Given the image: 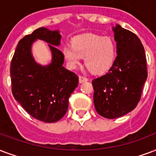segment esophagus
<instances>
[{
	"label": "esophagus",
	"instance_id": "esophagus-1",
	"mask_svg": "<svg viewBox=\"0 0 156 156\" xmlns=\"http://www.w3.org/2000/svg\"><path fill=\"white\" fill-rule=\"evenodd\" d=\"M79 83H85L87 81V78H85V77H83V76H79Z\"/></svg>",
	"mask_w": 156,
	"mask_h": 156
}]
</instances>
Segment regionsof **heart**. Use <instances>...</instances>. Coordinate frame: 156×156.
Here are the masks:
<instances>
[{
	"instance_id": "b5f03b06",
	"label": "heart",
	"mask_w": 156,
	"mask_h": 156,
	"mask_svg": "<svg viewBox=\"0 0 156 156\" xmlns=\"http://www.w3.org/2000/svg\"><path fill=\"white\" fill-rule=\"evenodd\" d=\"M62 55L70 69H76L84 57V64L89 71L101 74L114 64L115 45L110 37L84 33L74 37L71 40V46L63 48Z\"/></svg>"
}]
</instances>
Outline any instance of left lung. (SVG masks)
Here are the masks:
<instances>
[{
	"instance_id": "8db88e82",
	"label": "left lung",
	"mask_w": 156,
	"mask_h": 156,
	"mask_svg": "<svg viewBox=\"0 0 156 156\" xmlns=\"http://www.w3.org/2000/svg\"><path fill=\"white\" fill-rule=\"evenodd\" d=\"M117 57L108 73L92 80L97 112L116 119L133 110L147 78L144 47L138 37L117 24L113 28Z\"/></svg>"
}]
</instances>
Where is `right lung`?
Instances as JSON below:
<instances>
[{"label": "right lung", "instance_id": "obj_1", "mask_svg": "<svg viewBox=\"0 0 156 156\" xmlns=\"http://www.w3.org/2000/svg\"><path fill=\"white\" fill-rule=\"evenodd\" d=\"M49 44L52 60L48 66L38 65L30 48L36 40ZM59 31L39 28L19 41L10 64L12 93L15 99L36 119L55 123L67 112L69 98L78 85V77L64 66Z\"/></svg>", "mask_w": 156, "mask_h": 156}]
</instances>
